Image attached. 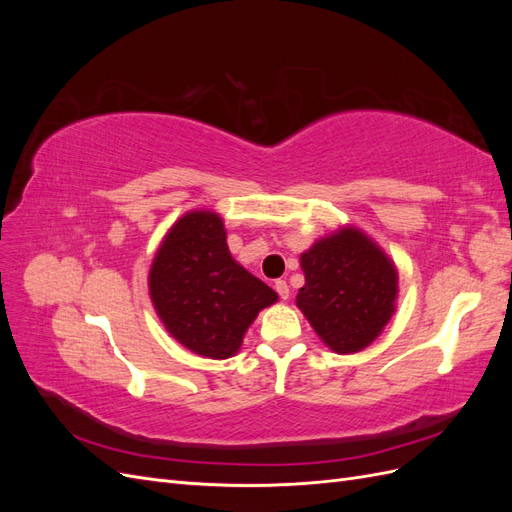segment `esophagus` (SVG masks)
I'll use <instances>...</instances> for the list:
<instances>
[{
    "label": "esophagus",
    "instance_id": "obj_1",
    "mask_svg": "<svg viewBox=\"0 0 512 512\" xmlns=\"http://www.w3.org/2000/svg\"><path fill=\"white\" fill-rule=\"evenodd\" d=\"M275 290H277V294H280L282 299H288V297H290V286L286 284V280H277V282H275Z\"/></svg>",
    "mask_w": 512,
    "mask_h": 512
}]
</instances>
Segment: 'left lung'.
Instances as JSON below:
<instances>
[{"label":"left lung","mask_w":512,"mask_h":512,"mask_svg":"<svg viewBox=\"0 0 512 512\" xmlns=\"http://www.w3.org/2000/svg\"><path fill=\"white\" fill-rule=\"evenodd\" d=\"M297 305L322 342L339 354L367 348L391 320L397 271L361 230L344 228L301 256Z\"/></svg>","instance_id":"left-lung-1"}]
</instances>
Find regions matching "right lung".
<instances>
[{"mask_svg":"<svg viewBox=\"0 0 512 512\" xmlns=\"http://www.w3.org/2000/svg\"><path fill=\"white\" fill-rule=\"evenodd\" d=\"M164 327L196 354L228 359L275 290L232 260L218 213L192 211L170 228L149 271Z\"/></svg>","mask_w":512,"mask_h":512,"instance_id":"1","label":"right lung"}]
</instances>
